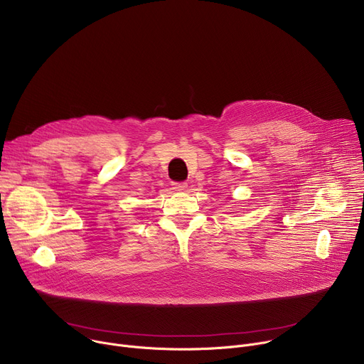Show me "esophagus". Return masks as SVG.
<instances>
[{
  "mask_svg": "<svg viewBox=\"0 0 364 364\" xmlns=\"http://www.w3.org/2000/svg\"><path fill=\"white\" fill-rule=\"evenodd\" d=\"M173 188L176 191H184L187 188V183H174L173 184Z\"/></svg>",
  "mask_w": 364,
  "mask_h": 364,
  "instance_id": "1",
  "label": "esophagus"
}]
</instances>
